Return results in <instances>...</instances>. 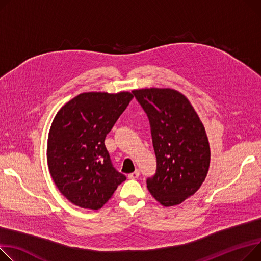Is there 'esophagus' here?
<instances>
[{
	"label": "esophagus",
	"mask_w": 261,
	"mask_h": 261,
	"mask_svg": "<svg viewBox=\"0 0 261 261\" xmlns=\"http://www.w3.org/2000/svg\"><path fill=\"white\" fill-rule=\"evenodd\" d=\"M138 176H140V170H135L134 172L130 173V174L128 175V177L130 179H136Z\"/></svg>",
	"instance_id": "1"
}]
</instances>
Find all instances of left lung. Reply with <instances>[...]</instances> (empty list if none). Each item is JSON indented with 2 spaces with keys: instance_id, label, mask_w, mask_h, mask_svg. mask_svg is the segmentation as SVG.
Segmentation results:
<instances>
[{
  "instance_id": "obj_1",
  "label": "left lung",
  "mask_w": 261,
  "mask_h": 261,
  "mask_svg": "<svg viewBox=\"0 0 261 261\" xmlns=\"http://www.w3.org/2000/svg\"><path fill=\"white\" fill-rule=\"evenodd\" d=\"M147 113L156 172L147 179L152 196L165 206L181 203L204 181L211 152L204 127L189 99L170 88L133 90Z\"/></svg>"
}]
</instances>
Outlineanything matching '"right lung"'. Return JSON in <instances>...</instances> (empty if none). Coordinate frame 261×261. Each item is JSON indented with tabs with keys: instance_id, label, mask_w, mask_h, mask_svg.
Masks as SVG:
<instances>
[{
	"instance_id": "1",
	"label": "right lung",
	"mask_w": 261,
	"mask_h": 261,
	"mask_svg": "<svg viewBox=\"0 0 261 261\" xmlns=\"http://www.w3.org/2000/svg\"><path fill=\"white\" fill-rule=\"evenodd\" d=\"M133 98L130 92L81 93L59 110L47 143V163L60 192L98 210L126 176L113 167L105 138Z\"/></svg>"
}]
</instances>
